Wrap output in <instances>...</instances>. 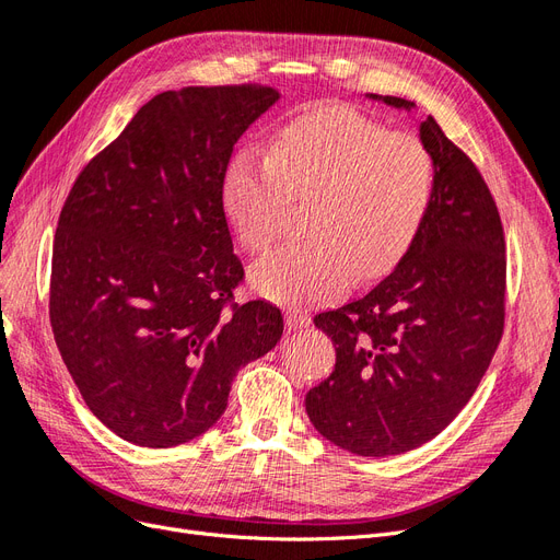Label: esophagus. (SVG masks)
I'll use <instances>...</instances> for the list:
<instances>
[{
	"label": "esophagus",
	"mask_w": 560,
	"mask_h": 560,
	"mask_svg": "<svg viewBox=\"0 0 560 560\" xmlns=\"http://www.w3.org/2000/svg\"><path fill=\"white\" fill-rule=\"evenodd\" d=\"M284 324H287L289 331L305 329V326H311V315L299 311V307H289L287 315H284Z\"/></svg>",
	"instance_id": "obj_1"
}]
</instances>
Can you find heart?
<instances>
[{
  "label": "heart",
  "mask_w": 560,
  "mask_h": 560,
  "mask_svg": "<svg viewBox=\"0 0 560 560\" xmlns=\"http://www.w3.org/2000/svg\"><path fill=\"white\" fill-rule=\"evenodd\" d=\"M435 164L415 133L389 131L354 108H319L278 131L268 155L231 160L222 203L249 253L280 231L289 199H313L305 229L257 261L249 280L282 303L334 299L354 276L377 278L408 255L429 215Z\"/></svg>",
  "instance_id": "heart-1"
}]
</instances>
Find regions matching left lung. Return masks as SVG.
Instances as JSON below:
<instances>
[{"label":"left lung","instance_id":"obj_1","mask_svg":"<svg viewBox=\"0 0 560 560\" xmlns=\"http://www.w3.org/2000/svg\"><path fill=\"white\" fill-rule=\"evenodd\" d=\"M394 108L400 96L371 94ZM419 139L435 164L415 245L369 294L319 313L336 369L305 396L313 427L359 456L410 452L464 410L505 326V236L491 191L431 118Z\"/></svg>","mask_w":560,"mask_h":560}]
</instances>
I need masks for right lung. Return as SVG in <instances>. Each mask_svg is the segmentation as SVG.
<instances>
[{
	"label": "right lung",
	"instance_id": "right-lung-1",
	"mask_svg": "<svg viewBox=\"0 0 560 560\" xmlns=\"http://www.w3.org/2000/svg\"><path fill=\"white\" fill-rule=\"evenodd\" d=\"M280 100L266 85L168 90L75 178L52 245L50 324L92 415L139 447H176L226 410L282 315L236 303L243 264L222 203L236 141Z\"/></svg>",
	"mask_w": 560,
	"mask_h": 560
}]
</instances>
